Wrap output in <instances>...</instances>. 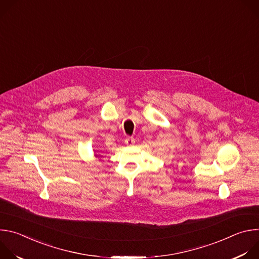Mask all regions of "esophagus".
<instances>
[{
	"mask_svg": "<svg viewBox=\"0 0 259 259\" xmlns=\"http://www.w3.org/2000/svg\"><path fill=\"white\" fill-rule=\"evenodd\" d=\"M125 142H126L127 145H133L134 142H135V139H134L133 137H127V138L125 139Z\"/></svg>",
	"mask_w": 259,
	"mask_h": 259,
	"instance_id": "1",
	"label": "esophagus"
}]
</instances>
